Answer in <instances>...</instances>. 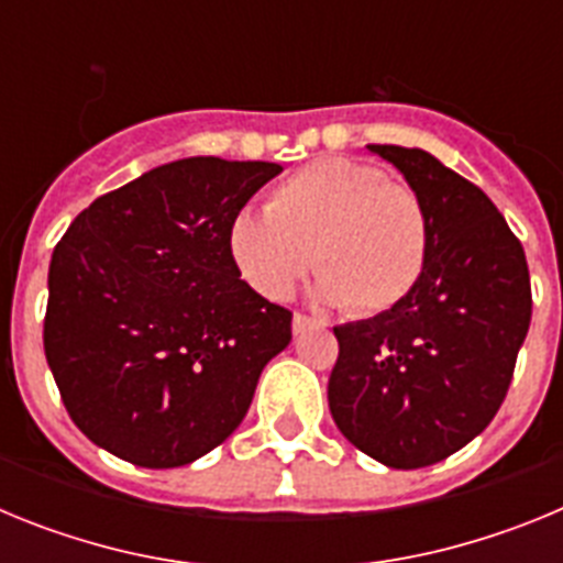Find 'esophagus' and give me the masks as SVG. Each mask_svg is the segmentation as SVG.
<instances>
[{
    "label": "esophagus",
    "instance_id": "obj_1",
    "mask_svg": "<svg viewBox=\"0 0 563 563\" xmlns=\"http://www.w3.org/2000/svg\"><path fill=\"white\" fill-rule=\"evenodd\" d=\"M316 324H321V321L305 316V312H296V316H292V332H296V335H301V332L310 330V327H316Z\"/></svg>",
    "mask_w": 563,
    "mask_h": 563
}]
</instances>
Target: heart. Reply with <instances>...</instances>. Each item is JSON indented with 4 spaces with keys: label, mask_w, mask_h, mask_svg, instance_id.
<instances>
[{
    "label": "heart",
    "mask_w": 563,
    "mask_h": 563,
    "mask_svg": "<svg viewBox=\"0 0 563 563\" xmlns=\"http://www.w3.org/2000/svg\"><path fill=\"white\" fill-rule=\"evenodd\" d=\"M431 247L426 202L369 163L324 157L267 197V213L239 211L228 228L233 265L258 296L282 301L310 271L318 296L352 316L406 301Z\"/></svg>",
    "instance_id": "b5f03b06"
}]
</instances>
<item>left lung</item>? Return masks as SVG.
Returning <instances> with one entry per match:
<instances>
[{"label":"left lung","instance_id":"1","mask_svg":"<svg viewBox=\"0 0 563 563\" xmlns=\"http://www.w3.org/2000/svg\"><path fill=\"white\" fill-rule=\"evenodd\" d=\"M426 202L429 262L389 312L335 327L330 411L389 467L445 460L487 429L533 316L525 247L479 186L422 148L377 146Z\"/></svg>","mask_w":563,"mask_h":563}]
</instances>
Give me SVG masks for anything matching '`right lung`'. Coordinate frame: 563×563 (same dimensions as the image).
<instances>
[{
  "label": "right lung",
  "mask_w": 563,
  "mask_h": 563,
  "mask_svg": "<svg viewBox=\"0 0 563 563\" xmlns=\"http://www.w3.org/2000/svg\"><path fill=\"white\" fill-rule=\"evenodd\" d=\"M278 163L186 157L103 194L53 251L44 355L89 440L180 467L236 431L292 312L228 251L231 220Z\"/></svg>",
  "instance_id": "obj_1"
}]
</instances>
